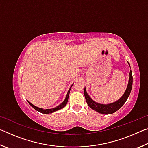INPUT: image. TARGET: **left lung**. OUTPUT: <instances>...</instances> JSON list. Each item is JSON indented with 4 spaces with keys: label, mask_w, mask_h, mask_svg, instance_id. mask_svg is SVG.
<instances>
[{
    "label": "left lung",
    "mask_w": 148,
    "mask_h": 148,
    "mask_svg": "<svg viewBox=\"0 0 148 148\" xmlns=\"http://www.w3.org/2000/svg\"><path fill=\"white\" fill-rule=\"evenodd\" d=\"M128 62L129 65L130 66L129 62ZM131 68V66H130ZM132 86V71L131 70H130V73H129V82L128 85H127V89L125 90L124 94L122 95L121 97L116 102H112L110 104H100L98 102L94 101L91 97H90L88 93L87 92L86 87L84 88V95L85 98H86V102L88 106L91 108V109L94 110L95 111L99 112L100 114H112L117 111L119 108L123 106L125 102L128 99L129 97L130 93L131 92Z\"/></svg>",
    "instance_id": "8db88e82"
}]
</instances>
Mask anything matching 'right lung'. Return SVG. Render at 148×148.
Wrapping results in <instances>:
<instances>
[{
  "label": "right lung",
  "instance_id": "right-lung-1",
  "mask_svg": "<svg viewBox=\"0 0 148 148\" xmlns=\"http://www.w3.org/2000/svg\"><path fill=\"white\" fill-rule=\"evenodd\" d=\"M74 84H72V86H71V87H70V89L69 90L68 92H67V95L66 96V98H65L64 101L62 102V103L61 104H59V106H57L56 107L53 108H51V109H43V108H38L36 106H34V105H33L32 104H31V102H30L29 101H27V102H29V104L31 105V106L34 109H35L36 110H37V111L39 112H41V113L42 114H51L53 113V112H55L57 111V110H61L62 108H63L66 106V104H67V102H68V100H69V94H70V91H71V87H72V86H73Z\"/></svg>",
  "mask_w": 148,
  "mask_h": 148
}]
</instances>
